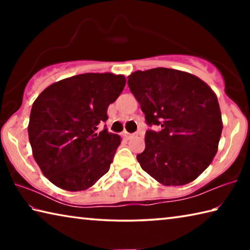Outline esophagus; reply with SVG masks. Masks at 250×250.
Returning <instances> with one entry per match:
<instances>
[{
	"instance_id": "1",
	"label": "esophagus",
	"mask_w": 250,
	"mask_h": 250,
	"mask_svg": "<svg viewBox=\"0 0 250 250\" xmlns=\"http://www.w3.org/2000/svg\"><path fill=\"white\" fill-rule=\"evenodd\" d=\"M122 134H124V137H125V139H128V140H129V139H131V138L133 137V134H131V133H129V132H126V131H125V132L122 133Z\"/></svg>"
}]
</instances>
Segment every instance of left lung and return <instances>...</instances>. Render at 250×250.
Returning <instances> with one entry per match:
<instances>
[{
    "label": "left lung",
    "instance_id": "left-lung-1",
    "mask_svg": "<svg viewBox=\"0 0 250 250\" xmlns=\"http://www.w3.org/2000/svg\"><path fill=\"white\" fill-rule=\"evenodd\" d=\"M128 84L150 126L146 149L137 155L142 170L163 185H184L213 161L223 122L217 97L196 76L163 68L134 71Z\"/></svg>",
    "mask_w": 250,
    "mask_h": 250
}]
</instances>
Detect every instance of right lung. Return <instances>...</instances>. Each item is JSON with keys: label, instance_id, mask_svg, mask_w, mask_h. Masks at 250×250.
Returning <instances> with one entry per match:
<instances>
[{"label": "right lung", "instance_id": "obj_1", "mask_svg": "<svg viewBox=\"0 0 250 250\" xmlns=\"http://www.w3.org/2000/svg\"><path fill=\"white\" fill-rule=\"evenodd\" d=\"M125 86L124 75L82 74L59 80L41 92L29 116L33 156L54 185L83 191L109 171L121 143L104 129L107 110Z\"/></svg>", "mask_w": 250, "mask_h": 250}]
</instances>
